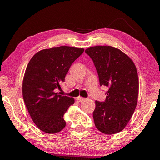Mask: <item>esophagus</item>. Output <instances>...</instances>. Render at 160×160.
Masks as SVG:
<instances>
[{"label": "esophagus", "mask_w": 160, "mask_h": 160, "mask_svg": "<svg viewBox=\"0 0 160 160\" xmlns=\"http://www.w3.org/2000/svg\"><path fill=\"white\" fill-rule=\"evenodd\" d=\"M76 100H77L79 102H83V101H84V100H86V98H82V97H80V96H79V97H78L77 98H76Z\"/></svg>", "instance_id": "1"}]
</instances>
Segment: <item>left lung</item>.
Listing matches in <instances>:
<instances>
[{
	"label": "left lung",
	"instance_id": "8db88e82",
	"mask_svg": "<svg viewBox=\"0 0 160 160\" xmlns=\"http://www.w3.org/2000/svg\"><path fill=\"white\" fill-rule=\"evenodd\" d=\"M85 52L97 70L100 86L108 87L105 102L95 101L96 128L107 135L121 132L136 108L139 80L137 68L126 54L111 46L89 47Z\"/></svg>",
	"mask_w": 160,
	"mask_h": 160
}]
</instances>
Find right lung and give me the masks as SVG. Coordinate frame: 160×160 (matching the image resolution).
<instances>
[{"mask_svg":"<svg viewBox=\"0 0 160 160\" xmlns=\"http://www.w3.org/2000/svg\"><path fill=\"white\" fill-rule=\"evenodd\" d=\"M83 48L67 46L45 49L35 54L23 77L22 96L28 113L37 128L54 134L66 125L63 116L73 98L56 92L74 61L84 52Z\"/></svg>","mask_w":160,"mask_h":160,"instance_id":"obj_1","label":"right lung"}]
</instances>
